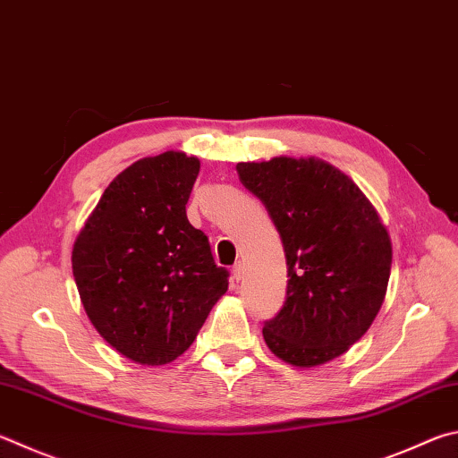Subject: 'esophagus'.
<instances>
[{"label":"esophagus","instance_id":"1","mask_svg":"<svg viewBox=\"0 0 458 458\" xmlns=\"http://www.w3.org/2000/svg\"><path fill=\"white\" fill-rule=\"evenodd\" d=\"M242 276H244V264L238 262V264L232 266V280L240 282V278H242Z\"/></svg>","mask_w":458,"mask_h":458}]
</instances>
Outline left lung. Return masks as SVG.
<instances>
[{
    "label": "left lung",
    "instance_id": "1",
    "mask_svg": "<svg viewBox=\"0 0 458 458\" xmlns=\"http://www.w3.org/2000/svg\"><path fill=\"white\" fill-rule=\"evenodd\" d=\"M240 182L264 204L284 246L286 301L262 335L288 364L344 354L385 302L393 246L360 188L318 157L240 162Z\"/></svg>",
    "mask_w": 458,
    "mask_h": 458
}]
</instances>
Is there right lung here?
<instances>
[{
    "mask_svg": "<svg viewBox=\"0 0 458 458\" xmlns=\"http://www.w3.org/2000/svg\"><path fill=\"white\" fill-rule=\"evenodd\" d=\"M200 162L142 157L114 178L76 238L72 268L88 318L107 344L148 367L194 343L230 272L214 262L186 204Z\"/></svg>",
    "mask_w": 458,
    "mask_h": 458,
    "instance_id": "obj_1",
    "label": "right lung"
}]
</instances>
